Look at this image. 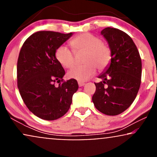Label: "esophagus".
<instances>
[{"label": "esophagus", "mask_w": 157, "mask_h": 157, "mask_svg": "<svg viewBox=\"0 0 157 157\" xmlns=\"http://www.w3.org/2000/svg\"><path fill=\"white\" fill-rule=\"evenodd\" d=\"M78 85H79V86H80V87H82V86H83L84 85H85V82H78Z\"/></svg>", "instance_id": "34e87169"}]
</instances>
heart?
Masks as SVG:
<instances>
[{"mask_svg":"<svg viewBox=\"0 0 157 157\" xmlns=\"http://www.w3.org/2000/svg\"><path fill=\"white\" fill-rule=\"evenodd\" d=\"M75 55L84 53L82 62L83 65L76 66L68 71V78L80 82L89 80L96 71L105 69L111 60V48L102 40L91 33H82L77 36L70 42ZM56 60L63 67L70 68L75 62V55L67 46H60L55 51Z\"/></svg>","mask_w":157,"mask_h":157,"instance_id":"obj_1","label":"heart"}]
</instances>
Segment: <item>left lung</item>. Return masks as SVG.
I'll list each match as a JSON object with an SVG mask.
<instances>
[{
  "label": "left lung",
  "mask_w": 157,
  "mask_h": 157,
  "mask_svg": "<svg viewBox=\"0 0 157 157\" xmlns=\"http://www.w3.org/2000/svg\"><path fill=\"white\" fill-rule=\"evenodd\" d=\"M111 51L109 67L95 82L92 97L95 108L104 114L115 116L128 109L137 95L141 83L142 61L131 37L118 29L101 31Z\"/></svg>",
  "instance_id": "8db88e82"
}]
</instances>
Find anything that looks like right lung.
<instances>
[{"mask_svg": "<svg viewBox=\"0 0 157 157\" xmlns=\"http://www.w3.org/2000/svg\"><path fill=\"white\" fill-rule=\"evenodd\" d=\"M71 35V32H37L26 40L20 51L17 65L20 94L29 110L43 120L63 116L78 89L75 79L63 81L64 68L55 57L57 48Z\"/></svg>", "mask_w": 157, "mask_h": 157, "instance_id": "right-lung-1", "label": "right lung"}]
</instances>
